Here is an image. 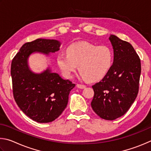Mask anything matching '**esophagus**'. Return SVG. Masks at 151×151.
<instances>
[{
    "instance_id": "34e87169",
    "label": "esophagus",
    "mask_w": 151,
    "mask_h": 151,
    "mask_svg": "<svg viewBox=\"0 0 151 151\" xmlns=\"http://www.w3.org/2000/svg\"><path fill=\"white\" fill-rule=\"evenodd\" d=\"M77 87L80 89H84L86 86L85 85H83V84H77Z\"/></svg>"
}]
</instances>
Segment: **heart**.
Instances as JSON below:
<instances>
[{
	"label": "heart",
	"mask_w": 151,
	"mask_h": 151,
	"mask_svg": "<svg viewBox=\"0 0 151 151\" xmlns=\"http://www.w3.org/2000/svg\"><path fill=\"white\" fill-rule=\"evenodd\" d=\"M67 53L57 57L58 65L67 78L71 77L78 65L81 77L88 81H96L104 78L113 65V51L106 46L78 42L70 45Z\"/></svg>",
	"instance_id": "1"
}]
</instances>
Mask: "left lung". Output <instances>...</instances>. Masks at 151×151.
I'll return each mask as SVG.
<instances>
[{
    "instance_id": "obj_1",
    "label": "left lung",
    "mask_w": 151,
    "mask_h": 151,
    "mask_svg": "<svg viewBox=\"0 0 151 151\" xmlns=\"http://www.w3.org/2000/svg\"><path fill=\"white\" fill-rule=\"evenodd\" d=\"M109 40L114 52L109 72L92 88L93 110L105 120H115L125 115L139 92L141 72V60L131 44L114 35Z\"/></svg>"
}]
</instances>
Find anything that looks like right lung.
Segmentation results:
<instances>
[{
  "mask_svg": "<svg viewBox=\"0 0 151 151\" xmlns=\"http://www.w3.org/2000/svg\"><path fill=\"white\" fill-rule=\"evenodd\" d=\"M60 46L55 40L37 39L24 44L12 61L10 74L15 101L28 117L38 123L52 122L62 114L75 84L50 69L33 73L28 68V58L34 52L48 55L58 51Z\"/></svg>",
  "mask_w": 151,
  "mask_h": 151,
  "instance_id": "right-lung-1",
  "label": "right lung"
}]
</instances>
